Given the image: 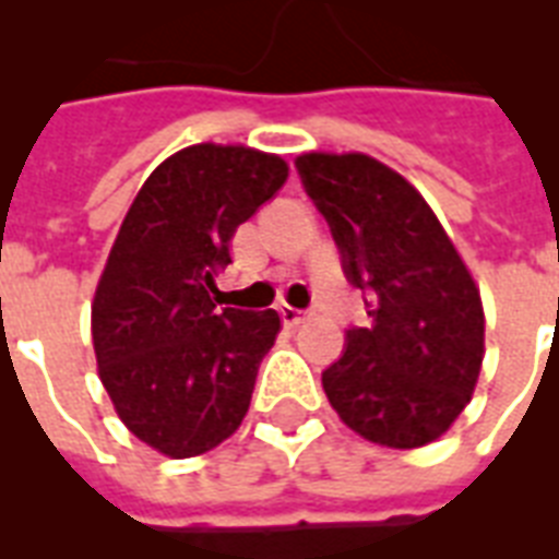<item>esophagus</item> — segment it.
<instances>
[{
  "label": "esophagus",
  "instance_id": "esophagus-1",
  "mask_svg": "<svg viewBox=\"0 0 559 559\" xmlns=\"http://www.w3.org/2000/svg\"><path fill=\"white\" fill-rule=\"evenodd\" d=\"M281 319H284V324H287V328H298V324L305 322L307 319V313L305 310H298V307H281Z\"/></svg>",
  "mask_w": 559,
  "mask_h": 559
}]
</instances>
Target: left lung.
Here are the masks:
<instances>
[{"instance_id":"obj_1","label":"left lung","mask_w":559,"mask_h":559,"mask_svg":"<svg viewBox=\"0 0 559 559\" xmlns=\"http://www.w3.org/2000/svg\"><path fill=\"white\" fill-rule=\"evenodd\" d=\"M296 168L371 316L322 373L324 394L342 424L377 447L438 441L473 397L485 359V307L467 263L420 191L380 159L310 151Z\"/></svg>"}]
</instances>
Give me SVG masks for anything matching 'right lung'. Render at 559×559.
Returning <instances> with one entry per match:
<instances>
[{"mask_svg": "<svg viewBox=\"0 0 559 559\" xmlns=\"http://www.w3.org/2000/svg\"><path fill=\"white\" fill-rule=\"evenodd\" d=\"M289 177L275 153L202 142L135 193L92 298V348L116 415L151 450L193 459L237 432L275 310L219 307L231 237Z\"/></svg>", "mask_w": 559, "mask_h": 559, "instance_id": "obj_1", "label": "right lung"}]
</instances>
